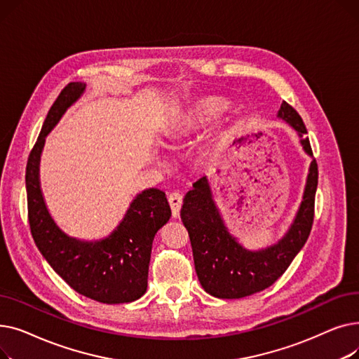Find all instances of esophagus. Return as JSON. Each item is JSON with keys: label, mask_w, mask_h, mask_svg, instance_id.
Returning a JSON list of instances; mask_svg holds the SVG:
<instances>
[{"label": "esophagus", "mask_w": 359, "mask_h": 359, "mask_svg": "<svg viewBox=\"0 0 359 359\" xmlns=\"http://www.w3.org/2000/svg\"><path fill=\"white\" fill-rule=\"evenodd\" d=\"M182 201H183V196L179 192H173L168 195V203H170V208H172V214L175 218H179V215H180Z\"/></svg>", "instance_id": "obj_1"}]
</instances>
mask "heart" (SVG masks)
<instances>
[{"instance_id":"b5f03b06","label":"heart","mask_w":359,"mask_h":359,"mask_svg":"<svg viewBox=\"0 0 359 359\" xmlns=\"http://www.w3.org/2000/svg\"><path fill=\"white\" fill-rule=\"evenodd\" d=\"M225 107H227V103L221 97L206 96L198 99L180 113L173 125V132L176 135H186L194 130L202 129L219 116Z\"/></svg>"}]
</instances>
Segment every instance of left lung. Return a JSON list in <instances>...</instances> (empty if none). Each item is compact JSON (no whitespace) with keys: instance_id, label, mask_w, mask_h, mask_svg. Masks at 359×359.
<instances>
[{"instance_id":"left-lung-1","label":"left lung","mask_w":359,"mask_h":359,"mask_svg":"<svg viewBox=\"0 0 359 359\" xmlns=\"http://www.w3.org/2000/svg\"><path fill=\"white\" fill-rule=\"evenodd\" d=\"M278 118L290 123L301 137V145L313 156L306 125L298 111L284 102ZM318 170L313 158L306 189L288 233L276 244L262 250H248L229 233L212 199L208 179L201 177L186 194L180 218L189 233L194 262L202 288L217 298H243L269 288L284 273L306 244L314 221V198Z\"/></svg>"}]
</instances>
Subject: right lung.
<instances>
[{
    "instance_id": "1",
    "label": "right lung",
    "mask_w": 359,
    "mask_h": 359,
    "mask_svg": "<svg viewBox=\"0 0 359 359\" xmlns=\"http://www.w3.org/2000/svg\"><path fill=\"white\" fill-rule=\"evenodd\" d=\"M84 90L83 83L65 86L49 109L29 154L26 191L30 233L50 268L74 291L103 304L130 303L147 291L153 240L172 217L165 194L154 187L141 192L109 237L83 241L60 230L48 212L41 191L39 161L45 138Z\"/></svg>"
}]
</instances>
